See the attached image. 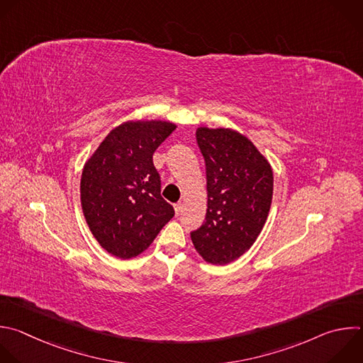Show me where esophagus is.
I'll return each mask as SVG.
<instances>
[{"label": "esophagus", "mask_w": 363, "mask_h": 363, "mask_svg": "<svg viewBox=\"0 0 363 363\" xmlns=\"http://www.w3.org/2000/svg\"><path fill=\"white\" fill-rule=\"evenodd\" d=\"M182 209H184L182 203H175V213H177V215H181V213H182Z\"/></svg>", "instance_id": "1"}]
</instances>
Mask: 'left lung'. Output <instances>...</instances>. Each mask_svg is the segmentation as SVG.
Returning <instances> with one entry per match:
<instances>
[{"instance_id":"1","label":"left lung","mask_w":363,"mask_h":363,"mask_svg":"<svg viewBox=\"0 0 363 363\" xmlns=\"http://www.w3.org/2000/svg\"><path fill=\"white\" fill-rule=\"evenodd\" d=\"M196 143L205 160L208 209L191 239L206 262L225 265L245 254L261 233L274 175L255 145L236 131L198 128Z\"/></svg>"}]
</instances>
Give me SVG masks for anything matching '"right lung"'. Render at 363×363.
I'll return each instance as SVG.
<instances>
[{
	"mask_svg": "<svg viewBox=\"0 0 363 363\" xmlns=\"http://www.w3.org/2000/svg\"><path fill=\"white\" fill-rule=\"evenodd\" d=\"M175 128L165 121L125 123L106 135L84 167V216L99 245L121 259L145 251L175 215L161 196V177L152 162Z\"/></svg>",
	"mask_w": 363,
	"mask_h": 363,
	"instance_id": "add662e5",
	"label": "right lung"
}]
</instances>
